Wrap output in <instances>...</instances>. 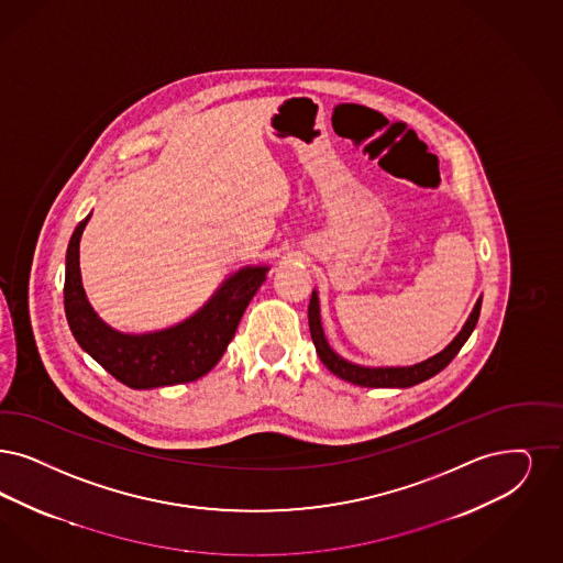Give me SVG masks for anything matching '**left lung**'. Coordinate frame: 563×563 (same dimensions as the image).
<instances>
[{"mask_svg": "<svg viewBox=\"0 0 563 563\" xmlns=\"http://www.w3.org/2000/svg\"><path fill=\"white\" fill-rule=\"evenodd\" d=\"M479 307H482V298H478L474 311L467 317L463 330L455 335V340L442 353L434 354V356H430L417 365H409V367H363V365H354L351 361L342 358L340 354L333 353L325 340L323 328H321L319 298L314 290H312L311 302H309V330H311L312 344L317 349L321 363L333 375H338L351 384H356V386H365V388H409L419 382L430 379L432 375L440 374L457 356L461 346L467 342V338L472 335L476 323H478Z\"/></svg>", "mask_w": 563, "mask_h": 563, "instance_id": "left-lung-1", "label": "left lung"}]
</instances>
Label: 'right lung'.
<instances>
[{
    "label": "right lung",
    "instance_id": "1",
    "mask_svg": "<svg viewBox=\"0 0 563 563\" xmlns=\"http://www.w3.org/2000/svg\"><path fill=\"white\" fill-rule=\"evenodd\" d=\"M89 217L70 235L64 277V311L79 346L108 374L135 390L186 384L209 374L233 340L269 267H242L221 284L200 311L173 328L150 333L117 332L91 309L81 284L79 242Z\"/></svg>",
    "mask_w": 563,
    "mask_h": 563
}]
</instances>
